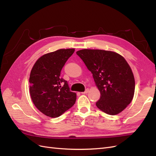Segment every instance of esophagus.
<instances>
[{
    "label": "esophagus",
    "mask_w": 156,
    "mask_h": 156,
    "mask_svg": "<svg viewBox=\"0 0 156 156\" xmlns=\"http://www.w3.org/2000/svg\"><path fill=\"white\" fill-rule=\"evenodd\" d=\"M88 91H89V90L87 88V89H86L85 90V91H84V92H81V94H87L88 92Z\"/></svg>",
    "instance_id": "34e87169"
}]
</instances>
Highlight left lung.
I'll list each match as a JSON object with an SVG mask.
<instances>
[{
    "mask_svg": "<svg viewBox=\"0 0 156 156\" xmlns=\"http://www.w3.org/2000/svg\"><path fill=\"white\" fill-rule=\"evenodd\" d=\"M76 53L92 73L100 92L98 108L110 115L122 112L135 92L133 74L125 58L115 52L100 49H82Z\"/></svg>",
    "mask_w": 156,
    "mask_h": 156,
    "instance_id": "8db88e82",
    "label": "left lung"
}]
</instances>
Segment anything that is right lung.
Wrapping results in <instances>:
<instances>
[{
	"label": "right lung",
	"instance_id": "obj_1",
	"mask_svg": "<svg viewBox=\"0 0 156 156\" xmlns=\"http://www.w3.org/2000/svg\"><path fill=\"white\" fill-rule=\"evenodd\" d=\"M74 49H59L43 55L33 66L29 78L30 94L34 105L45 115L56 118L72 107L76 94L69 90L60 72Z\"/></svg>",
	"mask_w": 156,
	"mask_h": 156
}]
</instances>
